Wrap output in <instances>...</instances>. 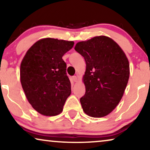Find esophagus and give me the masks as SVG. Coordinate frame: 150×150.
<instances>
[{"label": "esophagus", "mask_w": 150, "mask_h": 150, "mask_svg": "<svg viewBox=\"0 0 150 150\" xmlns=\"http://www.w3.org/2000/svg\"><path fill=\"white\" fill-rule=\"evenodd\" d=\"M72 79H73V81H74V82H77V81H78V77L76 76H74L72 77Z\"/></svg>", "instance_id": "obj_1"}]
</instances>
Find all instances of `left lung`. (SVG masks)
<instances>
[{
    "label": "left lung",
    "mask_w": 150,
    "mask_h": 150,
    "mask_svg": "<svg viewBox=\"0 0 150 150\" xmlns=\"http://www.w3.org/2000/svg\"><path fill=\"white\" fill-rule=\"evenodd\" d=\"M74 49L86 62V91L80 99L82 108L93 117L107 115L117 106L128 84V59L120 46L106 36L78 42Z\"/></svg>",
    "instance_id": "left-lung-1"
}]
</instances>
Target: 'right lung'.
<instances>
[{
	"label": "right lung",
	"mask_w": 150,
	"mask_h": 150,
	"mask_svg": "<svg viewBox=\"0 0 150 150\" xmlns=\"http://www.w3.org/2000/svg\"><path fill=\"white\" fill-rule=\"evenodd\" d=\"M74 42L45 38L35 43L20 65V81L28 101L46 116L61 113L71 94V83L62 57Z\"/></svg>",
	"instance_id": "right-lung-1"
}]
</instances>
